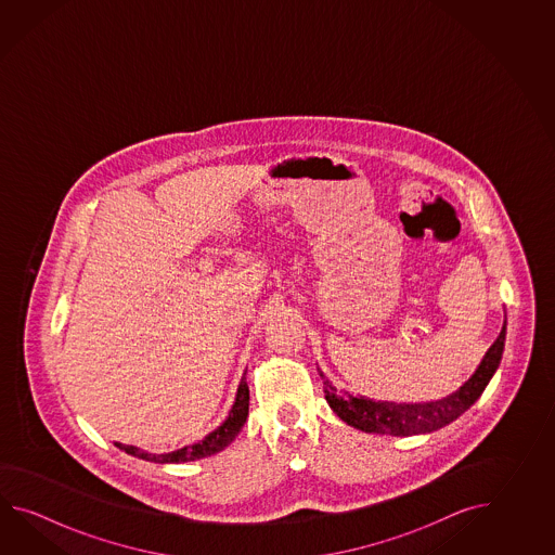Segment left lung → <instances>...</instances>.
Listing matches in <instances>:
<instances>
[{
  "mask_svg": "<svg viewBox=\"0 0 555 555\" xmlns=\"http://www.w3.org/2000/svg\"><path fill=\"white\" fill-rule=\"evenodd\" d=\"M506 341V323L500 331L494 345L483 354L482 363L476 369L461 389L449 397L435 402H389L373 401L365 397H353L347 390H337L330 383V378L319 371L323 378L325 401L330 402L333 413L341 418L343 423L354 426L365 433L390 435V437H411V435H425L456 421L464 411H468L478 397L482 395L490 378L494 377L495 369L502 361Z\"/></svg>",
  "mask_w": 555,
  "mask_h": 555,
  "instance_id": "left-lung-1",
  "label": "left lung"
}]
</instances>
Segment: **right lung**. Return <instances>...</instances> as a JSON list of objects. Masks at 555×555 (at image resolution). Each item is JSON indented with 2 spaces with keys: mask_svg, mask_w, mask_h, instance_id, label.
I'll list each match as a JSON object with an SVG mask.
<instances>
[{
  "mask_svg": "<svg viewBox=\"0 0 555 555\" xmlns=\"http://www.w3.org/2000/svg\"><path fill=\"white\" fill-rule=\"evenodd\" d=\"M248 409L249 389L248 383H246V373H244V377L240 380V387H237L236 401L232 404L228 418L214 433H210L208 437L202 438L201 442H196L192 447L175 450V452H168V454H149V452L137 449V447L120 444V442H117L115 447L125 450L130 456H137V459H142V461L156 462V464H178V462L198 461V459H206V456H212L216 452L224 450L240 435L242 426H244L246 418H248Z\"/></svg>",
  "mask_w": 555,
  "mask_h": 555,
  "instance_id": "add662e5",
  "label": "right lung"
}]
</instances>
